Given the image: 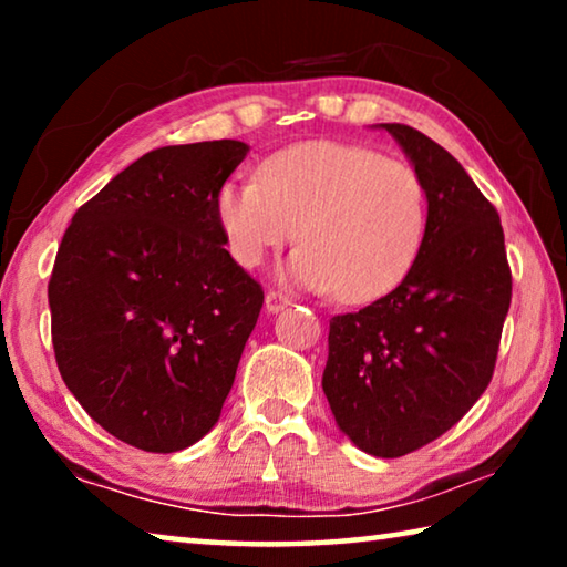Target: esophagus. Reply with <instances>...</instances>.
Segmentation results:
<instances>
[{
  "instance_id": "34e87169",
  "label": "esophagus",
  "mask_w": 567,
  "mask_h": 567,
  "mask_svg": "<svg viewBox=\"0 0 567 567\" xmlns=\"http://www.w3.org/2000/svg\"><path fill=\"white\" fill-rule=\"evenodd\" d=\"M290 305V297H285L282 292H275V290H270L265 295V310L267 312H280V310H285V307Z\"/></svg>"
}]
</instances>
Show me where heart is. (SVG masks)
Returning a JSON list of instances; mask_svg holds the SVG:
<instances>
[{
    "mask_svg": "<svg viewBox=\"0 0 567 567\" xmlns=\"http://www.w3.org/2000/svg\"><path fill=\"white\" fill-rule=\"evenodd\" d=\"M215 215L243 267L297 237L285 277L312 292L368 302L390 292L415 262L425 237L427 199L408 162L332 140L285 147L260 177L219 185Z\"/></svg>",
    "mask_w": 567,
    "mask_h": 567,
    "instance_id": "heart-1",
    "label": "heart"
}]
</instances>
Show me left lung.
Returning <instances> with one entry per match:
<instances>
[{
	"label": "left lung",
	"mask_w": 567,
	"mask_h": 567,
	"mask_svg": "<svg viewBox=\"0 0 567 567\" xmlns=\"http://www.w3.org/2000/svg\"><path fill=\"white\" fill-rule=\"evenodd\" d=\"M380 127L425 187V237L395 290L330 320L322 390L354 445L402 457L447 433L491 385L513 277L497 209L463 165L408 124Z\"/></svg>",
	"instance_id": "left-lung-1"
}]
</instances>
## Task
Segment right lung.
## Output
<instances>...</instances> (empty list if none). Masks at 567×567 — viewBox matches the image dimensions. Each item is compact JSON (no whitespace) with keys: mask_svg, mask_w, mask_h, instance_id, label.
I'll list each match as a JSON object with an SVG mask.
<instances>
[{"mask_svg":"<svg viewBox=\"0 0 567 567\" xmlns=\"http://www.w3.org/2000/svg\"><path fill=\"white\" fill-rule=\"evenodd\" d=\"M249 147L152 150L66 227L50 280L64 385L122 443L177 453L215 427L265 292L233 255L215 195Z\"/></svg>","mask_w":567,"mask_h":567,"instance_id":"right-lung-1","label":"right lung"}]
</instances>
